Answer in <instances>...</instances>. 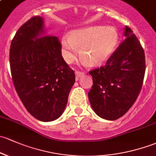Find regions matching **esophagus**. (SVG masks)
<instances>
[{"label":"esophagus","mask_w":156,"mask_h":156,"mask_svg":"<svg viewBox=\"0 0 156 156\" xmlns=\"http://www.w3.org/2000/svg\"><path fill=\"white\" fill-rule=\"evenodd\" d=\"M75 74H76V80H78L79 77H80V76H82L83 74H84V73L80 71H76V72H75Z\"/></svg>","instance_id":"1"}]
</instances>
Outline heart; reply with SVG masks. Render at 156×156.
<instances>
[{"label": "heart", "instance_id": "1", "mask_svg": "<svg viewBox=\"0 0 156 156\" xmlns=\"http://www.w3.org/2000/svg\"><path fill=\"white\" fill-rule=\"evenodd\" d=\"M118 35L111 27L90 26L71 32L70 36L62 38L63 56L71 62L78 53L90 65H99L104 63L113 53L118 44Z\"/></svg>", "mask_w": 156, "mask_h": 156}]
</instances>
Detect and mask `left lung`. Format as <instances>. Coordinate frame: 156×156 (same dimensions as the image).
Segmentation results:
<instances>
[{"label":"left lung","mask_w":156,"mask_h":156,"mask_svg":"<svg viewBox=\"0 0 156 156\" xmlns=\"http://www.w3.org/2000/svg\"><path fill=\"white\" fill-rule=\"evenodd\" d=\"M126 39L100 68L89 71L93 85L88 92L92 108L100 118L114 120L129 111L138 98L144 78V51L130 27Z\"/></svg>","instance_id":"left-lung-1"}]
</instances>
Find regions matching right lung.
Instances as JSON below:
<instances>
[{"label": "right lung", "mask_w": 156, "mask_h": 156, "mask_svg": "<svg viewBox=\"0 0 156 156\" xmlns=\"http://www.w3.org/2000/svg\"><path fill=\"white\" fill-rule=\"evenodd\" d=\"M43 19L34 16L18 29L9 50L13 85L30 115L41 121L59 118L75 83V73L62 56L58 37L36 38Z\"/></svg>", "instance_id": "add662e5"}]
</instances>
